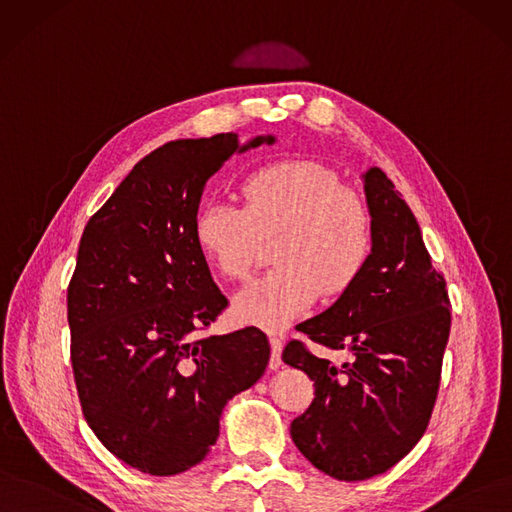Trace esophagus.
Wrapping results in <instances>:
<instances>
[{"mask_svg":"<svg viewBox=\"0 0 512 512\" xmlns=\"http://www.w3.org/2000/svg\"><path fill=\"white\" fill-rule=\"evenodd\" d=\"M270 348H272V356H270V369H280V365H282V358H280V354H282V335H276V333H272L270 335Z\"/></svg>","mask_w":512,"mask_h":512,"instance_id":"34e87169","label":"esophagus"}]
</instances>
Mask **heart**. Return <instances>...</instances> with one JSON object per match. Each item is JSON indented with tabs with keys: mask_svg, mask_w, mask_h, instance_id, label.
<instances>
[{
	"mask_svg": "<svg viewBox=\"0 0 512 512\" xmlns=\"http://www.w3.org/2000/svg\"><path fill=\"white\" fill-rule=\"evenodd\" d=\"M242 206L211 200L194 223L200 253L227 280L249 278L261 240H274L276 270L244 287L234 312L280 329L320 295H344L365 272L373 230L363 202L329 166L293 158L255 168L240 183Z\"/></svg>",
	"mask_w": 512,
	"mask_h": 512,
	"instance_id": "b5f03b06",
	"label": "heart"
}]
</instances>
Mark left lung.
<instances>
[{
  "label": "left lung",
  "mask_w": 512,
  "mask_h": 512,
  "mask_svg": "<svg viewBox=\"0 0 512 512\" xmlns=\"http://www.w3.org/2000/svg\"><path fill=\"white\" fill-rule=\"evenodd\" d=\"M373 246L365 272L323 314L297 325L314 344L348 350L335 367L291 339L282 361L314 382L291 439L325 475H382L422 439L439 394L451 312L420 225L380 168L363 175Z\"/></svg>",
  "instance_id": "obj_1"
}]
</instances>
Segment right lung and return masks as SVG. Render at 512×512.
Returning a JSON list of instances; mask_svg holds the SVG:
<instances>
[{
  "label": "right lung",
  "mask_w": 512,
  "mask_h": 512,
  "mask_svg": "<svg viewBox=\"0 0 512 512\" xmlns=\"http://www.w3.org/2000/svg\"><path fill=\"white\" fill-rule=\"evenodd\" d=\"M274 143L236 132L179 139L135 164L94 213L67 289L82 413L113 456L145 475L200 464L227 401L270 361L257 327L202 335L227 308L194 238L202 189L236 151Z\"/></svg>",
  "instance_id": "1"
}]
</instances>
